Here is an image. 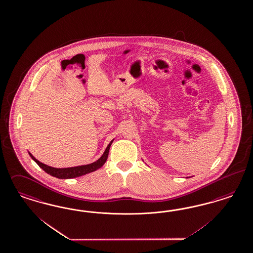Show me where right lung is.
I'll use <instances>...</instances> for the list:
<instances>
[{
	"instance_id": "right-lung-1",
	"label": "right lung",
	"mask_w": 253,
	"mask_h": 253,
	"mask_svg": "<svg viewBox=\"0 0 253 253\" xmlns=\"http://www.w3.org/2000/svg\"><path fill=\"white\" fill-rule=\"evenodd\" d=\"M113 140L109 143V145L107 146V148L105 150L103 155L97 159L96 161H94L91 164H87V165H82V166H77V167H70V168H53L50 166H47L46 164L38 161V159H36L30 152L29 155L32 159H34L38 166L42 169H44L47 173L51 176L54 177L60 178V179H69V178L79 177L82 175H84L87 173H90L92 171L96 170L97 169L101 168L105 164L106 160L108 159L109 156V151H110V147L113 143Z\"/></svg>"
}]
</instances>
